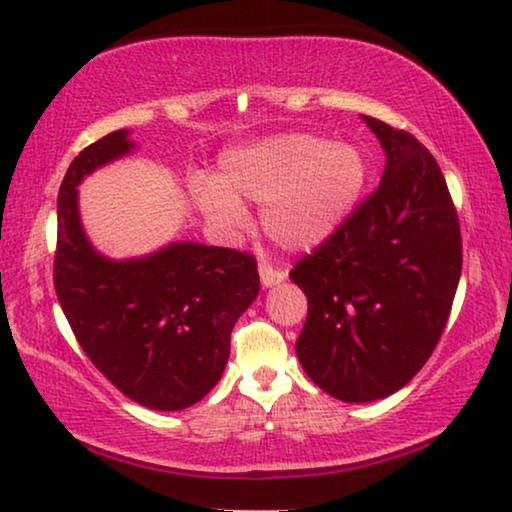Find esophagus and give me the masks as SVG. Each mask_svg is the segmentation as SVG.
Masks as SVG:
<instances>
[{
	"label": "esophagus",
	"instance_id": "esophagus-1",
	"mask_svg": "<svg viewBox=\"0 0 512 512\" xmlns=\"http://www.w3.org/2000/svg\"><path fill=\"white\" fill-rule=\"evenodd\" d=\"M287 278V273L282 269H276V266L269 264V262H262L259 264V280H262L264 287H271V285H278Z\"/></svg>",
	"mask_w": 512,
	"mask_h": 512
}]
</instances>
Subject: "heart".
I'll return each instance as SVG.
<instances>
[{
  "mask_svg": "<svg viewBox=\"0 0 512 512\" xmlns=\"http://www.w3.org/2000/svg\"><path fill=\"white\" fill-rule=\"evenodd\" d=\"M363 183L365 163L356 149L289 133L227 154L220 179L197 183L195 200L225 232L246 225L239 197L266 202L262 227L269 239L287 250H310L345 223Z\"/></svg>",
  "mask_w": 512,
  "mask_h": 512,
  "instance_id": "heart-1",
  "label": "heart"
}]
</instances>
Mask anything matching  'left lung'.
<instances>
[{
    "mask_svg": "<svg viewBox=\"0 0 512 512\" xmlns=\"http://www.w3.org/2000/svg\"><path fill=\"white\" fill-rule=\"evenodd\" d=\"M363 119L386 151L384 177L289 273L308 296L296 356L345 402L381 400L414 379L462 273L460 220L437 160L411 133Z\"/></svg>",
    "mask_w": 512,
    "mask_h": 512,
    "instance_id": "8db88e82",
    "label": "left lung"
}]
</instances>
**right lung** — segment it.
Segmentation results:
<instances>
[{
  "mask_svg": "<svg viewBox=\"0 0 512 512\" xmlns=\"http://www.w3.org/2000/svg\"><path fill=\"white\" fill-rule=\"evenodd\" d=\"M133 149L114 131L73 158L57 197L55 289L89 361L126 398L158 411L200 402L223 377L230 335L259 294L241 250L177 241L140 259L103 257L80 223L78 183Z\"/></svg>",
  "mask_w": 512,
  "mask_h": 512,
  "instance_id": "obj_1",
  "label": "right lung"
}]
</instances>
